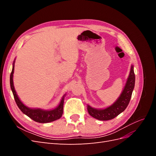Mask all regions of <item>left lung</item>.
Instances as JSON below:
<instances>
[{"mask_svg":"<svg viewBox=\"0 0 156 156\" xmlns=\"http://www.w3.org/2000/svg\"><path fill=\"white\" fill-rule=\"evenodd\" d=\"M135 76L133 65L131 66L129 77L126 86L117 100L111 106L104 109H96L88 105L87 110L89 115L100 120H109L120 115L128 105L135 87Z\"/></svg>","mask_w":156,"mask_h":156,"instance_id":"8db88e82","label":"left lung"}]
</instances>
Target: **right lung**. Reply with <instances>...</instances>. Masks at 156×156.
<instances>
[{
	"instance_id": "1",
	"label": "right lung",
	"mask_w": 156,
	"mask_h": 156,
	"mask_svg": "<svg viewBox=\"0 0 156 156\" xmlns=\"http://www.w3.org/2000/svg\"><path fill=\"white\" fill-rule=\"evenodd\" d=\"M14 66H15V60L13 62L12 71L10 74V87L13 94L14 99H15V101L16 102V104L18 107L20 108V109L25 115L30 118L32 120L35 122H39V123H48V122H51L59 119L63 114V107L65 95L62 98L58 107L53 110L47 111L41 109V108H31L25 106L20 100L17 94H16L15 88H14L13 82Z\"/></svg>"
}]
</instances>
